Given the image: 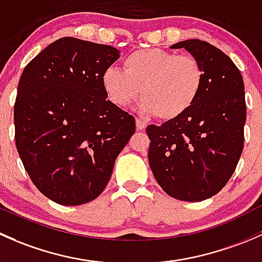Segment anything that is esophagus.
I'll list each match as a JSON object with an SVG mask.
<instances>
[{"label": "esophagus", "instance_id": "34e87169", "mask_svg": "<svg viewBox=\"0 0 262 262\" xmlns=\"http://www.w3.org/2000/svg\"><path fill=\"white\" fill-rule=\"evenodd\" d=\"M145 127H146V123H145L144 121H141V120H139V118H137V120H136V128H137V130H145Z\"/></svg>", "mask_w": 262, "mask_h": 262}]
</instances>
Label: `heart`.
Instances as JSON below:
<instances>
[{
    "label": "heart",
    "instance_id": "b5f03b06",
    "mask_svg": "<svg viewBox=\"0 0 262 262\" xmlns=\"http://www.w3.org/2000/svg\"><path fill=\"white\" fill-rule=\"evenodd\" d=\"M122 66L123 72L107 68L102 74L107 98L120 108L128 107L141 94V113L175 120L189 111L203 90L204 69L190 54L140 49L128 54Z\"/></svg>",
    "mask_w": 262,
    "mask_h": 262
}]
</instances>
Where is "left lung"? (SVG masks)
Returning a JSON list of instances; mask_svg holds the SVG:
<instances>
[{
    "instance_id": "8db88e82",
    "label": "left lung",
    "mask_w": 262,
    "mask_h": 262,
    "mask_svg": "<svg viewBox=\"0 0 262 262\" xmlns=\"http://www.w3.org/2000/svg\"><path fill=\"white\" fill-rule=\"evenodd\" d=\"M170 48H184L201 61L204 85L187 113L147 126L149 164L166 194L179 201H204L227 184L241 158L244 79L233 61L209 42L190 39Z\"/></svg>"
}]
</instances>
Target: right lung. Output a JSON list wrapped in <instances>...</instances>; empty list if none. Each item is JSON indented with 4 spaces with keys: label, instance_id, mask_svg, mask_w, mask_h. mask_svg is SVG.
<instances>
[{
    "label": "right lung",
    "instance_id": "1",
    "mask_svg": "<svg viewBox=\"0 0 262 262\" xmlns=\"http://www.w3.org/2000/svg\"><path fill=\"white\" fill-rule=\"evenodd\" d=\"M118 58L110 45L61 37L21 74L16 147L35 187L55 203L96 199L135 134L134 116L107 101L102 85V74Z\"/></svg>",
    "mask_w": 262,
    "mask_h": 262
}]
</instances>
